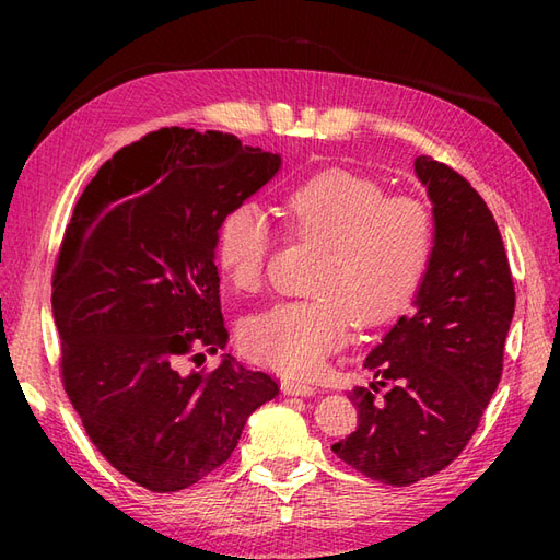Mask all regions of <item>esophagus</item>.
I'll list each match as a JSON object with an SVG mask.
<instances>
[{
  "label": "esophagus",
  "mask_w": 560,
  "mask_h": 560,
  "mask_svg": "<svg viewBox=\"0 0 560 560\" xmlns=\"http://www.w3.org/2000/svg\"><path fill=\"white\" fill-rule=\"evenodd\" d=\"M282 393L292 395V397H311V395H315V387L308 383H299V381H284Z\"/></svg>",
  "instance_id": "esophagus-1"
}]
</instances>
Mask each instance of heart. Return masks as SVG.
I'll list each match as a JSON object with an SVG mask.
<instances>
[{"label": "heart", "instance_id": "b5f03b06", "mask_svg": "<svg viewBox=\"0 0 560 560\" xmlns=\"http://www.w3.org/2000/svg\"><path fill=\"white\" fill-rule=\"evenodd\" d=\"M294 238L319 245L308 299L278 301L249 315L241 343L284 376H311L343 343L350 317L376 327L399 315L425 278L434 245L430 210L413 196H385L364 175L317 173L284 196ZM273 233L254 202L231 208L217 231V264L238 292L264 284Z\"/></svg>", "mask_w": 560, "mask_h": 560}]
</instances>
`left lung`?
<instances>
[{"label": "left lung", "instance_id": "obj_1", "mask_svg": "<svg viewBox=\"0 0 560 560\" xmlns=\"http://www.w3.org/2000/svg\"><path fill=\"white\" fill-rule=\"evenodd\" d=\"M434 212V247L416 308L366 354L374 383L352 387L358 430L331 451L364 477L411 486L448 467L477 432L502 376L514 280L500 229L446 163L416 159Z\"/></svg>", "mask_w": 560, "mask_h": 560}]
</instances>
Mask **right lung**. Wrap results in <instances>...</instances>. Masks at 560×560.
<instances>
[{"label": "right lung", "instance_id": "1", "mask_svg": "<svg viewBox=\"0 0 560 560\" xmlns=\"http://www.w3.org/2000/svg\"><path fill=\"white\" fill-rule=\"evenodd\" d=\"M278 167L235 135L161 128L100 167L65 229L50 296L65 393L112 467L154 493L222 467L280 393L231 354L179 369L226 346L217 231Z\"/></svg>", "mask_w": 560, "mask_h": 560}]
</instances>
